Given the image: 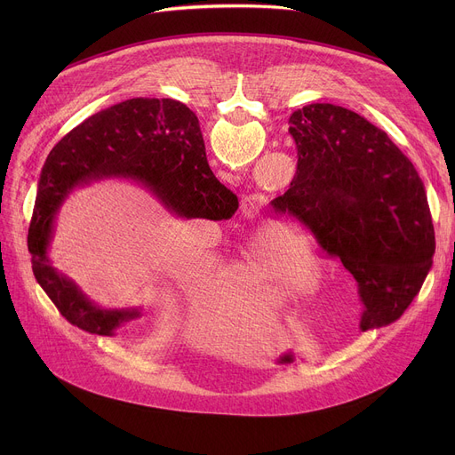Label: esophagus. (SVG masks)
I'll return each instance as SVG.
<instances>
[{
    "instance_id": "esophagus-1",
    "label": "esophagus",
    "mask_w": 455,
    "mask_h": 455,
    "mask_svg": "<svg viewBox=\"0 0 455 455\" xmlns=\"http://www.w3.org/2000/svg\"><path fill=\"white\" fill-rule=\"evenodd\" d=\"M266 204V197L261 194H249L242 199V210L249 218H254V215L259 213V210L264 208Z\"/></svg>"
}]
</instances>
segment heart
I'll return each instance as SVG.
<instances>
[{"mask_svg":"<svg viewBox=\"0 0 455 455\" xmlns=\"http://www.w3.org/2000/svg\"><path fill=\"white\" fill-rule=\"evenodd\" d=\"M237 273L251 290L271 302H285L319 276L315 256L302 247L293 228L269 225L251 243Z\"/></svg>","mask_w":455,"mask_h":455,"instance_id":"obj_1","label":"heart"}]
</instances>
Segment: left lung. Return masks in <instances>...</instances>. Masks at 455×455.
I'll return each mask as SVG.
<instances>
[{"mask_svg":"<svg viewBox=\"0 0 455 455\" xmlns=\"http://www.w3.org/2000/svg\"><path fill=\"white\" fill-rule=\"evenodd\" d=\"M297 173L271 201L280 218L312 232L357 282L360 328L405 312L434 264L435 232L426 188L391 138L348 108L312 103L295 110Z\"/></svg>","mask_w":455,"mask_h":455,"instance_id":"left-lung-1","label":"left lung"}]
</instances>
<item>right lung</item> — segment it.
<instances>
[{"instance_id": "right-lung-1", "label": "right lung", "mask_w": 455, "mask_h": 455, "mask_svg": "<svg viewBox=\"0 0 455 455\" xmlns=\"http://www.w3.org/2000/svg\"><path fill=\"white\" fill-rule=\"evenodd\" d=\"M122 177L146 186L180 218L230 220L237 197L212 173L199 119L175 100L134 98L90 116L69 131L47 156L40 180L28 247L40 288L74 326L114 336L140 317V309H101L47 258L55 215L76 186Z\"/></svg>"}]
</instances>
